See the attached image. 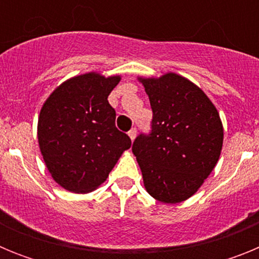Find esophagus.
<instances>
[{
    "instance_id": "1",
    "label": "esophagus",
    "mask_w": 259,
    "mask_h": 259,
    "mask_svg": "<svg viewBox=\"0 0 259 259\" xmlns=\"http://www.w3.org/2000/svg\"><path fill=\"white\" fill-rule=\"evenodd\" d=\"M137 135V131H136V128H131L130 131H128V136H130V139H131L132 141L135 140V137H136Z\"/></svg>"
}]
</instances>
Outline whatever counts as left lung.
<instances>
[{"label":"left lung","mask_w":259,"mask_h":259,"mask_svg":"<svg viewBox=\"0 0 259 259\" xmlns=\"http://www.w3.org/2000/svg\"><path fill=\"white\" fill-rule=\"evenodd\" d=\"M153 110L152 132L132 145L146 192L164 203L188 200L214 170L223 125L203 91L174 72L139 77Z\"/></svg>","instance_id":"1"}]
</instances>
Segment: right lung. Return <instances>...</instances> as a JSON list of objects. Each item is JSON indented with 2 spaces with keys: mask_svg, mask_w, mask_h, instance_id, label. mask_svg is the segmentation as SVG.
I'll list each match as a JSON object with an SVG mask.
<instances>
[{
  "mask_svg": "<svg viewBox=\"0 0 259 259\" xmlns=\"http://www.w3.org/2000/svg\"><path fill=\"white\" fill-rule=\"evenodd\" d=\"M120 76L79 75L57 87L41 107L37 139L47 168L62 188L88 193L107 179L131 139L115 127L107 101Z\"/></svg>",
  "mask_w": 259,
  "mask_h": 259,
  "instance_id": "add662e5",
  "label": "right lung"
}]
</instances>
